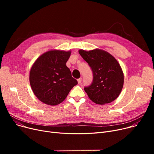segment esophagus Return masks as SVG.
I'll use <instances>...</instances> for the list:
<instances>
[{"label": "esophagus", "instance_id": "esophagus-1", "mask_svg": "<svg viewBox=\"0 0 154 154\" xmlns=\"http://www.w3.org/2000/svg\"><path fill=\"white\" fill-rule=\"evenodd\" d=\"M77 82H78V84H80V83H81V82H82V78L78 79H77Z\"/></svg>", "mask_w": 154, "mask_h": 154}]
</instances>
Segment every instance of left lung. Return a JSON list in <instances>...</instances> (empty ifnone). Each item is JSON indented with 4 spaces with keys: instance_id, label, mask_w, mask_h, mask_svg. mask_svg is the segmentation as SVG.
<instances>
[{
    "instance_id": "left-lung-1",
    "label": "left lung",
    "mask_w": 154,
    "mask_h": 154,
    "mask_svg": "<svg viewBox=\"0 0 154 154\" xmlns=\"http://www.w3.org/2000/svg\"><path fill=\"white\" fill-rule=\"evenodd\" d=\"M79 52L88 63L93 74L92 83L84 87L89 99L100 105L116 99L124 85V74L117 60L100 49L88 52L80 50Z\"/></svg>"
}]
</instances>
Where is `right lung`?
<instances>
[{"mask_svg":"<svg viewBox=\"0 0 154 154\" xmlns=\"http://www.w3.org/2000/svg\"><path fill=\"white\" fill-rule=\"evenodd\" d=\"M70 52L51 51L36 60L30 72V84L34 94L43 103L56 106L67 97L78 82L72 77L66 62Z\"/></svg>","mask_w":154,"mask_h":154,"instance_id":"1","label":"right lung"}]
</instances>
